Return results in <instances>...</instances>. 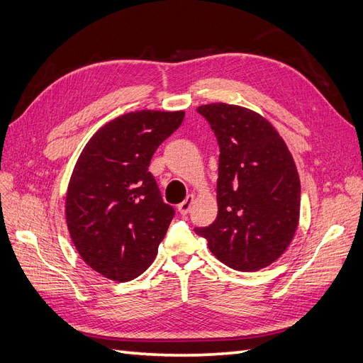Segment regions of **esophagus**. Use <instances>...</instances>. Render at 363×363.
<instances>
[{"label": "esophagus", "mask_w": 363, "mask_h": 363, "mask_svg": "<svg viewBox=\"0 0 363 363\" xmlns=\"http://www.w3.org/2000/svg\"><path fill=\"white\" fill-rule=\"evenodd\" d=\"M194 200H195L194 195H188V196H186V200L182 201V203L179 204V207H177L179 212H180L182 215H188L189 211H191V206L194 204Z\"/></svg>", "instance_id": "obj_1"}]
</instances>
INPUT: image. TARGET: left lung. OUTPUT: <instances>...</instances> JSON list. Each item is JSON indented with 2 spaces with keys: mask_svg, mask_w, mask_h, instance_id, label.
Segmentation results:
<instances>
[{
  "mask_svg": "<svg viewBox=\"0 0 363 363\" xmlns=\"http://www.w3.org/2000/svg\"><path fill=\"white\" fill-rule=\"evenodd\" d=\"M219 144L218 216L195 228L216 259L236 271L276 262L300 219V177L291 151L267 118L242 106L196 107Z\"/></svg>",
  "mask_w": 363,
  "mask_h": 363,
  "instance_id": "left-lung-1",
  "label": "left lung"
}]
</instances>
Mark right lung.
I'll return each instance as SVG.
<instances>
[{
  "mask_svg": "<svg viewBox=\"0 0 363 363\" xmlns=\"http://www.w3.org/2000/svg\"><path fill=\"white\" fill-rule=\"evenodd\" d=\"M184 112L136 111L104 124L84 145L68 184L67 224L94 271L130 281L148 269L174 216L148 171Z\"/></svg>",
  "mask_w": 363,
  "mask_h": 363,
  "instance_id": "obj_1",
  "label": "right lung"
}]
</instances>
